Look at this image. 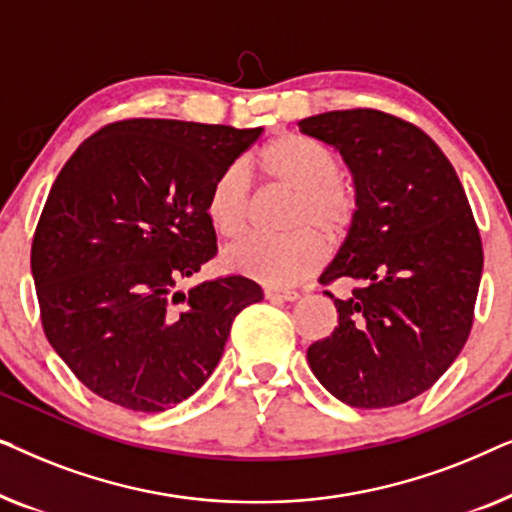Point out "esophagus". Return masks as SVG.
<instances>
[{
	"label": "esophagus",
	"mask_w": 512,
	"mask_h": 512,
	"mask_svg": "<svg viewBox=\"0 0 512 512\" xmlns=\"http://www.w3.org/2000/svg\"><path fill=\"white\" fill-rule=\"evenodd\" d=\"M265 298L268 300H296L298 291H284V289H265Z\"/></svg>",
	"instance_id": "1"
}]
</instances>
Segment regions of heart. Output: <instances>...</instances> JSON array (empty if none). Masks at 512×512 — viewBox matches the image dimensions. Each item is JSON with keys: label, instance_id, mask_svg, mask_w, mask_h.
Masks as SVG:
<instances>
[{"label": "heart", "instance_id": "b5f03b06", "mask_svg": "<svg viewBox=\"0 0 512 512\" xmlns=\"http://www.w3.org/2000/svg\"><path fill=\"white\" fill-rule=\"evenodd\" d=\"M251 165L279 191L291 193L284 209V237L244 240L226 251V265L268 286L305 282L319 268L328 247H340L359 221L361 198L352 181L340 174L338 156L317 139L279 135L263 146ZM207 219L221 237L237 240L254 223L256 198L242 163L216 174L207 193Z\"/></svg>", "mask_w": 512, "mask_h": 512}]
</instances>
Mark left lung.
Segmentation results:
<instances>
[{
    "instance_id": "1",
    "label": "left lung",
    "mask_w": 512,
    "mask_h": 512,
    "mask_svg": "<svg viewBox=\"0 0 512 512\" xmlns=\"http://www.w3.org/2000/svg\"><path fill=\"white\" fill-rule=\"evenodd\" d=\"M300 132L333 144L354 174L359 221L319 282L338 326L307 349L312 373L352 408H394L452 366L473 326L482 240L464 186L438 144L377 109L303 118Z\"/></svg>"
}]
</instances>
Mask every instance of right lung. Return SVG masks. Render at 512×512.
<instances>
[{
    "label": "right lung",
    "mask_w": 512,
    "mask_h": 512,
    "mask_svg": "<svg viewBox=\"0 0 512 512\" xmlns=\"http://www.w3.org/2000/svg\"><path fill=\"white\" fill-rule=\"evenodd\" d=\"M263 128L128 118L62 167L32 237L41 326L104 401L160 412L195 394L233 319L263 298L242 275L177 291L216 256L207 193Z\"/></svg>",
    "instance_id": "obj_1"
}]
</instances>
